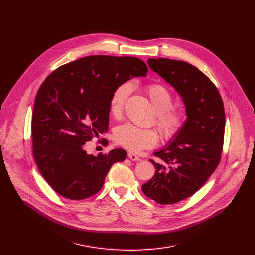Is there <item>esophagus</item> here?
Wrapping results in <instances>:
<instances>
[{
    "label": "esophagus",
    "instance_id": "1",
    "mask_svg": "<svg viewBox=\"0 0 255 255\" xmlns=\"http://www.w3.org/2000/svg\"><path fill=\"white\" fill-rule=\"evenodd\" d=\"M128 157H129L131 160H134V161H139V160H141V158H140L139 156H137L136 154H134V153H132V152H129V153H128Z\"/></svg>",
    "mask_w": 255,
    "mask_h": 255
}]
</instances>
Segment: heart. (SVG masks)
<instances>
[{
  "label": "heart",
  "instance_id": "b5f03b06",
  "mask_svg": "<svg viewBox=\"0 0 255 255\" xmlns=\"http://www.w3.org/2000/svg\"><path fill=\"white\" fill-rule=\"evenodd\" d=\"M132 89L133 86L130 82L122 83L114 89L109 102V110L112 116L120 117L122 115ZM146 92L157 112L156 124L162 136L166 140L174 138L184 129L188 121L187 111L184 108L171 107L174 100L173 94L162 84H150L146 87ZM114 137L122 147L134 152L152 148L159 141L155 130L139 128L130 123L119 126L115 130Z\"/></svg>",
  "mask_w": 255,
  "mask_h": 255
}]
</instances>
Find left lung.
Returning a JSON list of instances; mask_svg holds the SVG:
<instances>
[{
    "label": "left lung",
    "mask_w": 255,
    "mask_h": 255,
    "mask_svg": "<svg viewBox=\"0 0 255 255\" xmlns=\"http://www.w3.org/2000/svg\"><path fill=\"white\" fill-rule=\"evenodd\" d=\"M150 68L183 98L188 121L167 147L150 159L155 173L142 185L144 195L161 205L176 204L193 196L220 163L225 111L219 91L196 66L180 60L149 58Z\"/></svg>",
    "instance_id": "8db88e82"
}]
</instances>
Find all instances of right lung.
<instances>
[{"label": "right lung", "instance_id": "1", "mask_svg": "<svg viewBox=\"0 0 255 255\" xmlns=\"http://www.w3.org/2000/svg\"><path fill=\"white\" fill-rule=\"evenodd\" d=\"M147 70L137 57L92 55L59 66L42 83L32 114L33 156L57 194L69 200L94 196L111 166L126 158L121 148L88 154L86 143L107 133L114 89Z\"/></svg>", "mask_w": 255, "mask_h": 255}]
</instances>
